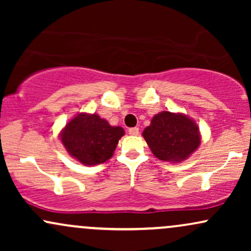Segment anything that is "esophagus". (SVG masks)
I'll use <instances>...</instances> for the list:
<instances>
[{"label": "esophagus", "mask_w": 251, "mask_h": 251, "mask_svg": "<svg viewBox=\"0 0 251 251\" xmlns=\"http://www.w3.org/2000/svg\"><path fill=\"white\" fill-rule=\"evenodd\" d=\"M128 133L131 135H138V133H139V128L138 127H132L128 129Z\"/></svg>", "instance_id": "obj_1"}]
</instances>
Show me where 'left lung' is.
Returning a JSON list of instances; mask_svg holds the SVG:
<instances>
[{"mask_svg":"<svg viewBox=\"0 0 251 251\" xmlns=\"http://www.w3.org/2000/svg\"><path fill=\"white\" fill-rule=\"evenodd\" d=\"M143 137L158 159L174 164L185 160L201 144L197 124L185 114L168 111L152 118Z\"/></svg>","mask_w":251,"mask_h":251,"instance_id":"left-lung-1","label":"left lung"}]
</instances>
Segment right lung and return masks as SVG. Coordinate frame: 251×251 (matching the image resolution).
<instances>
[{
	"label": "right lung",
	"instance_id": "obj_1",
	"mask_svg": "<svg viewBox=\"0 0 251 251\" xmlns=\"http://www.w3.org/2000/svg\"><path fill=\"white\" fill-rule=\"evenodd\" d=\"M124 134L120 126H111L96 113H79L66 124L60 140L68 154L92 166L108 160Z\"/></svg>",
	"mask_w": 251,
	"mask_h": 251
}]
</instances>
